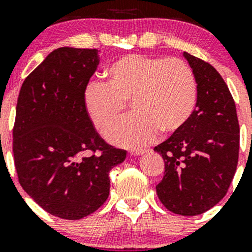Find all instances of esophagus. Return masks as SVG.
Instances as JSON below:
<instances>
[{
  "label": "esophagus",
  "instance_id": "obj_1",
  "mask_svg": "<svg viewBox=\"0 0 252 252\" xmlns=\"http://www.w3.org/2000/svg\"><path fill=\"white\" fill-rule=\"evenodd\" d=\"M147 150L146 149H132V150H130V154L131 155H141V154H143V153H146Z\"/></svg>",
  "mask_w": 252,
  "mask_h": 252
}]
</instances>
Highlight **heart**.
Here are the masks:
<instances>
[{
	"label": "heart",
	"mask_w": 252,
	"mask_h": 252,
	"mask_svg": "<svg viewBox=\"0 0 252 252\" xmlns=\"http://www.w3.org/2000/svg\"><path fill=\"white\" fill-rule=\"evenodd\" d=\"M106 83L91 82L83 100L94 128L106 132L122 116L126 103L134 114L108 134L123 147L152 142L158 131L169 135L186 124L196 102L192 68L181 59L129 54L105 71Z\"/></svg>",
	"instance_id": "heart-1"
}]
</instances>
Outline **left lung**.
Listing matches in <instances>:
<instances>
[{
  "label": "left lung",
  "mask_w": 252,
  "mask_h": 252,
  "mask_svg": "<svg viewBox=\"0 0 252 252\" xmlns=\"http://www.w3.org/2000/svg\"><path fill=\"white\" fill-rule=\"evenodd\" d=\"M184 57L195 77V109L180 130L154 148L164 161L156 193L170 212L198 216L227 193L238 163L239 123L219 72L187 52Z\"/></svg>",
  "instance_id": "obj_1"
}]
</instances>
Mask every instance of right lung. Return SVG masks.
<instances>
[{
    "label": "right lung",
    "mask_w": 252,
    "mask_h": 252,
    "mask_svg": "<svg viewBox=\"0 0 252 252\" xmlns=\"http://www.w3.org/2000/svg\"><path fill=\"white\" fill-rule=\"evenodd\" d=\"M98 63L96 48H58L26 78L17 98L13 153L20 185L43 210L68 220L102 206L110 170L126 156L98 135L84 105Z\"/></svg>",
    "instance_id": "obj_1"
}]
</instances>
